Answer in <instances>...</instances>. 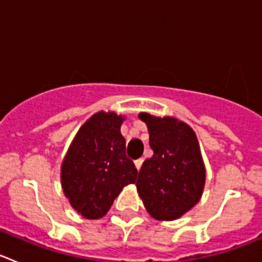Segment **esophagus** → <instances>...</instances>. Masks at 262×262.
Instances as JSON below:
<instances>
[{
    "label": "esophagus",
    "mask_w": 262,
    "mask_h": 262,
    "mask_svg": "<svg viewBox=\"0 0 262 262\" xmlns=\"http://www.w3.org/2000/svg\"><path fill=\"white\" fill-rule=\"evenodd\" d=\"M142 164H143V159H138L135 160V166L138 170H140V168H142Z\"/></svg>",
    "instance_id": "esophagus-1"
}]
</instances>
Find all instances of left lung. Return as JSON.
<instances>
[{
  "label": "left lung",
  "mask_w": 262,
  "mask_h": 262,
  "mask_svg": "<svg viewBox=\"0 0 262 262\" xmlns=\"http://www.w3.org/2000/svg\"><path fill=\"white\" fill-rule=\"evenodd\" d=\"M154 156L143 163L136 187L145 209L157 221H174L198 203L206 169L195 133L173 117L140 113Z\"/></svg>",
  "instance_id": "8db88e82"
}]
</instances>
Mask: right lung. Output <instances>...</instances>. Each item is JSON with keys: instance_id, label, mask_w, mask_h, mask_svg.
Wrapping results in <instances>:
<instances>
[{"instance_id": "1", "label": "right lung", "mask_w": 262, "mask_h": 262, "mask_svg": "<svg viewBox=\"0 0 262 262\" xmlns=\"http://www.w3.org/2000/svg\"><path fill=\"white\" fill-rule=\"evenodd\" d=\"M123 120L113 111L90 117L62 160V191L85 219L105 216L122 189L136 181L138 170L126 156V140L120 134Z\"/></svg>"}]
</instances>
